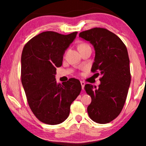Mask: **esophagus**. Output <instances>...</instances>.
<instances>
[{
	"label": "esophagus",
	"instance_id": "obj_1",
	"mask_svg": "<svg viewBox=\"0 0 146 146\" xmlns=\"http://www.w3.org/2000/svg\"><path fill=\"white\" fill-rule=\"evenodd\" d=\"M80 84H81V86H82V89L84 90V86H85V82H83V81H80Z\"/></svg>",
	"mask_w": 146,
	"mask_h": 146
}]
</instances>
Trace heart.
<instances>
[{"label":"heart","instance_id":"b5f03b06","mask_svg":"<svg viewBox=\"0 0 146 146\" xmlns=\"http://www.w3.org/2000/svg\"><path fill=\"white\" fill-rule=\"evenodd\" d=\"M87 46H89L88 44L82 43V44H80V45L78 46V49L79 48H84V47H87Z\"/></svg>","mask_w":146,"mask_h":146}]
</instances>
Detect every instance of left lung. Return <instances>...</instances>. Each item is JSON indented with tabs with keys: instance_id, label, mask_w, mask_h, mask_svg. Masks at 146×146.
Segmentation results:
<instances>
[{
	"instance_id": "obj_1",
	"label": "left lung",
	"mask_w": 146,
	"mask_h": 146,
	"mask_svg": "<svg viewBox=\"0 0 146 146\" xmlns=\"http://www.w3.org/2000/svg\"><path fill=\"white\" fill-rule=\"evenodd\" d=\"M79 36L90 42L95 50L91 72L100 78L98 88L88 84L84 86L91 102L89 117L98 123H107L122 111L131 83L129 58L122 40L105 28H94L80 32Z\"/></svg>"
}]
</instances>
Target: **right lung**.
I'll return each instance as SVG.
<instances>
[{
    "mask_svg": "<svg viewBox=\"0 0 146 146\" xmlns=\"http://www.w3.org/2000/svg\"><path fill=\"white\" fill-rule=\"evenodd\" d=\"M77 31L62 35L44 31L30 39L21 56V81L35 116L44 123L56 125L68 117L71 103L80 94V81L70 78L56 84V67L62 64L65 50Z\"/></svg>",
    "mask_w": 146,
    "mask_h": 146,
    "instance_id": "add662e5",
    "label": "right lung"
}]
</instances>
